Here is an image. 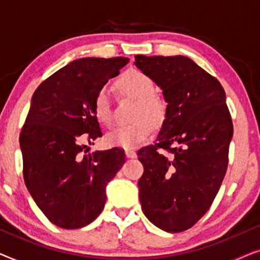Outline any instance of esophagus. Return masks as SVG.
<instances>
[{
	"label": "esophagus",
	"mask_w": 260,
	"mask_h": 260,
	"mask_svg": "<svg viewBox=\"0 0 260 260\" xmlns=\"http://www.w3.org/2000/svg\"><path fill=\"white\" fill-rule=\"evenodd\" d=\"M125 155H126L127 158H136V157H137L136 151L130 150V149H126V150H125Z\"/></svg>",
	"instance_id": "obj_1"
}]
</instances>
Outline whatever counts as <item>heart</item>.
Here are the masks:
<instances>
[{
  "label": "heart",
  "instance_id": "b5f03b06",
  "mask_svg": "<svg viewBox=\"0 0 260 260\" xmlns=\"http://www.w3.org/2000/svg\"><path fill=\"white\" fill-rule=\"evenodd\" d=\"M115 88L122 97L136 99L131 119L126 125L118 126L106 136L111 147L136 148L152 134L156 126L162 125L168 116V102L155 91L151 77L140 70H127L115 81ZM93 113L102 125L112 126L115 115L108 94L99 91L93 101Z\"/></svg>",
  "mask_w": 260,
  "mask_h": 260
}]
</instances>
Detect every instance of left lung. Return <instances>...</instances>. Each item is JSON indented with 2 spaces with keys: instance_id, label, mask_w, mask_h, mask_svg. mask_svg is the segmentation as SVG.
Segmentation results:
<instances>
[{
  "instance_id": "8db88e82",
  "label": "left lung",
  "mask_w": 260,
  "mask_h": 260,
  "mask_svg": "<svg viewBox=\"0 0 260 260\" xmlns=\"http://www.w3.org/2000/svg\"><path fill=\"white\" fill-rule=\"evenodd\" d=\"M135 65L168 102L156 143L137 152L142 209L158 229L179 233L206 214L225 177L233 136L225 90L187 56L138 54Z\"/></svg>"
}]
</instances>
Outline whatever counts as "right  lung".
<instances>
[{
    "label": "right lung",
    "mask_w": 260,
    "mask_h": 260,
    "mask_svg": "<svg viewBox=\"0 0 260 260\" xmlns=\"http://www.w3.org/2000/svg\"><path fill=\"white\" fill-rule=\"evenodd\" d=\"M127 62L123 56L74 60L31 97L20 134L23 180L46 218L61 229H81L101 214L106 184L125 162L118 148L85 154L103 136L93 113L95 94Z\"/></svg>",
    "instance_id": "add662e5"
}]
</instances>
